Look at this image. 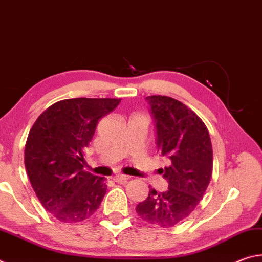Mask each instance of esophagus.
Returning a JSON list of instances; mask_svg holds the SVG:
<instances>
[{
  "instance_id": "1",
  "label": "esophagus",
  "mask_w": 262,
  "mask_h": 262,
  "mask_svg": "<svg viewBox=\"0 0 262 262\" xmlns=\"http://www.w3.org/2000/svg\"><path fill=\"white\" fill-rule=\"evenodd\" d=\"M129 178H130L129 176L119 173V174H115V176L113 177V180L117 181V183H122V181H126V180H128Z\"/></svg>"
}]
</instances>
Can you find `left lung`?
I'll use <instances>...</instances> for the list:
<instances>
[{
  "instance_id": "obj_1",
  "label": "left lung",
  "mask_w": 262,
  "mask_h": 262,
  "mask_svg": "<svg viewBox=\"0 0 262 262\" xmlns=\"http://www.w3.org/2000/svg\"><path fill=\"white\" fill-rule=\"evenodd\" d=\"M147 100L156 123L157 147L170 165L159 168L168 188H151L136 212L149 224L171 228L184 221L203 198L212 173V147L200 117L181 101L167 96Z\"/></svg>"
}]
</instances>
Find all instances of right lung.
<instances>
[{
    "mask_svg": "<svg viewBox=\"0 0 262 262\" xmlns=\"http://www.w3.org/2000/svg\"><path fill=\"white\" fill-rule=\"evenodd\" d=\"M121 99L60 100L39 115L25 144V168L43 208L63 223H77L98 209L107 186L104 177L83 170V150L99 119Z\"/></svg>",
    "mask_w": 262,
    "mask_h": 262,
    "instance_id": "1",
    "label": "right lung"
}]
</instances>
